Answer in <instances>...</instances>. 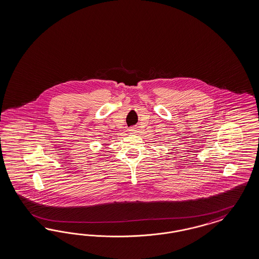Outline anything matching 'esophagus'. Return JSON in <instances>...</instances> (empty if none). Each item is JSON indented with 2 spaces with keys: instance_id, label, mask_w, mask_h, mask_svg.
I'll list each match as a JSON object with an SVG mask.
<instances>
[{
  "instance_id": "obj_1",
  "label": "esophagus",
  "mask_w": 259,
  "mask_h": 259,
  "mask_svg": "<svg viewBox=\"0 0 259 259\" xmlns=\"http://www.w3.org/2000/svg\"><path fill=\"white\" fill-rule=\"evenodd\" d=\"M130 131H131L132 133H137V132H138V127H137V126H131Z\"/></svg>"
}]
</instances>
